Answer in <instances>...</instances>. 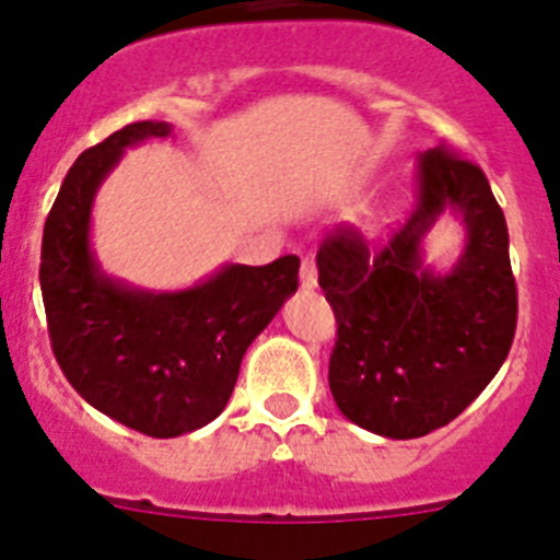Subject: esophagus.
Returning a JSON list of instances; mask_svg holds the SVG:
<instances>
[{"label": "esophagus", "instance_id": "34e87169", "mask_svg": "<svg viewBox=\"0 0 560 560\" xmlns=\"http://www.w3.org/2000/svg\"><path fill=\"white\" fill-rule=\"evenodd\" d=\"M300 285L303 289H316V260L314 257H303V266H300Z\"/></svg>", "mask_w": 560, "mask_h": 560}]
</instances>
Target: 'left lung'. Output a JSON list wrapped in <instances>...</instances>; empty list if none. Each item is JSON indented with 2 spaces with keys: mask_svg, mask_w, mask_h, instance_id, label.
Returning <instances> with one entry per match:
<instances>
[{
  "mask_svg": "<svg viewBox=\"0 0 560 560\" xmlns=\"http://www.w3.org/2000/svg\"><path fill=\"white\" fill-rule=\"evenodd\" d=\"M446 209L469 244L448 276L419 269V241ZM336 316L328 384L355 427L412 440L446 427L499 373L516 334L508 224L474 162L438 145L418 156L409 219L370 244L339 224L316 252Z\"/></svg>",
  "mask_w": 560,
  "mask_h": 560,
  "instance_id": "1",
  "label": "left lung"
}]
</instances>
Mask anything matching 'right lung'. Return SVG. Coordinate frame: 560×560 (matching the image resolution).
<instances>
[{
  "instance_id": "1",
  "label": "right lung",
  "mask_w": 560,
  "mask_h": 560,
  "mask_svg": "<svg viewBox=\"0 0 560 560\" xmlns=\"http://www.w3.org/2000/svg\"><path fill=\"white\" fill-rule=\"evenodd\" d=\"M167 122H131L69 167L44 224L42 296L49 345L95 409L148 438H179L224 412L255 336L300 285V257L226 266L196 289L145 294L112 283L89 252V212L120 153Z\"/></svg>"
}]
</instances>
